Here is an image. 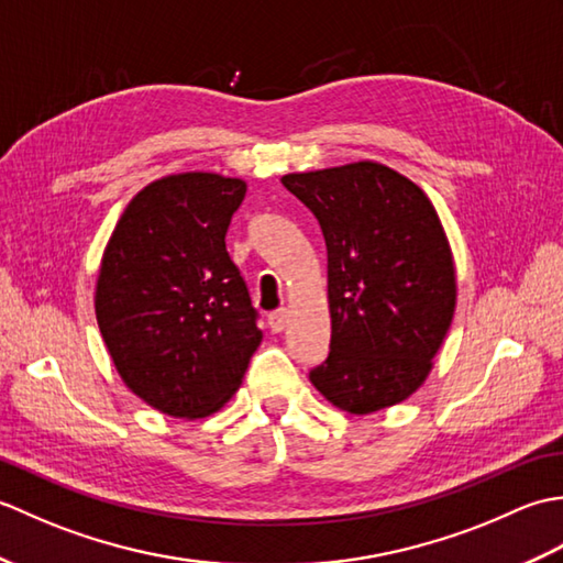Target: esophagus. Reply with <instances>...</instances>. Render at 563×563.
Segmentation results:
<instances>
[{
	"mask_svg": "<svg viewBox=\"0 0 563 563\" xmlns=\"http://www.w3.org/2000/svg\"><path fill=\"white\" fill-rule=\"evenodd\" d=\"M288 321H290L288 309H278V312L268 314V327L273 333H280L285 327H288Z\"/></svg>",
	"mask_w": 563,
	"mask_h": 563,
	"instance_id": "34e87169",
	"label": "esophagus"
}]
</instances>
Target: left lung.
I'll list each match as a JSON object with an SVG mask.
<instances>
[{"label":"left lung","mask_w":563,"mask_h":563,"mask_svg":"<svg viewBox=\"0 0 563 563\" xmlns=\"http://www.w3.org/2000/svg\"><path fill=\"white\" fill-rule=\"evenodd\" d=\"M327 242L331 351L309 373L329 404L355 416L409 399L457 305L452 249L433 202L379 162L285 174Z\"/></svg>","instance_id":"1"}]
</instances>
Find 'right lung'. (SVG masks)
<instances>
[{"instance_id": "add662e5", "label": "right lung", "mask_w": 563, "mask_h": 563, "mask_svg": "<svg viewBox=\"0 0 563 563\" xmlns=\"http://www.w3.org/2000/svg\"><path fill=\"white\" fill-rule=\"evenodd\" d=\"M246 184L210 172L157 178L103 249L97 321L125 387L166 416L206 418L232 399L261 345L256 309L224 246Z\"/></svg>"}]
</instances>
